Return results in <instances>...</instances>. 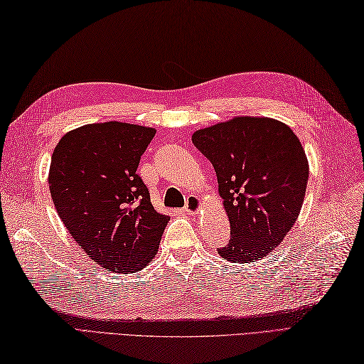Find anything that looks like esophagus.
I'll use <instances>...</instances> for the list:
<instances>
[{
	"label": "esophagus",
	"instance_id": "1",
	"mask_svg": "<svg viewBox=\"0 0 364 364\" xmlns=\"http://www.w3.org/2000/svg\"><path fill=\"white\" fill-rule=\"evenodd\" d=\"M200 210V199L198 196H188L187 202H185L183 211L187 215H198V211Z\"/></svg>",
	"mask_w": 364,
	"mask_h": 364
}]
</instances>
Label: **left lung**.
<instances>
[{"label": "left lung", "instance_id": "left-lung-1", "mask_svg": "<svg viewBox=\"0 0 364 364\" xmlns=\"http://www.w3.org/2000/svg\"><path fill=\"white\" fill-rule=\"evenodd\" d=\"M193 144L215 166L230 219L224 259L253 262L267 256L294 227L303 205L309 164L284 123L236 117L199 129Z\"/></svg>", "mask_w": 364, "mask_h": 364}]
</instances>
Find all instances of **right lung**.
<instances>
[{"label":"right lung","instance_id":"obj_1","mask_svg":"<svg viewBox=\"0 0 364 364\" xmlns=\"http://www.w3.org/2000/svg\"><path fill=\"white\" fill-rule=\"evenodd\" d=\"M156 129L94 123L68 132L54 149L49 188L58 216L78 245L115 273L154 258L170 218L157 213L137 174Z\"/></svg>","mask_w":364,"mask_h":364}]
</instances>
